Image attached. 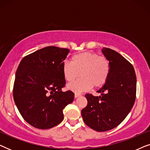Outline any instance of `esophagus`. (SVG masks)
Wrapping results in <instances>:
<instances>
[{"label": "esophagus", "instance_id": "esophagus-1", "mask_svg": "<svg viewBox=\"0 0 150 150\" xmlns=\"http://www.w3.org/2000/svg\"><path fill=\"white\" fill-rule=\"evenodd\" d=\"M81 96V94H80V93H76L75 94H74V97L76 98H79V97H80V96Z\"/></svg>", "mask_w": 150, "mask_h": 150}]
</instances>
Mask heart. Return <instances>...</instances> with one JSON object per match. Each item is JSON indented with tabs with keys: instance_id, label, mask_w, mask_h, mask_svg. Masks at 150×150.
Instances as JSON below:
<instances>
[{
	"instance_id": "1",
	"label": "heart",
	"mask_w": 150,
	"mask_h": 150,
	"mask_svg": "<svg viewBox=\"0 0 150 150\" xmlns=\"http://www.w3.org/2000/svg\"><path fill=\"white\" fill-rule=\"evenodd\" d=\"M110 71L109 61L105 57L89 51L74 54L71 63L65 61L62 65L65 81L72 82L81 76L79 80L67 85V89L76 93L88 91L93 86L95 88L102 87L107 81Z\"/></svg>"
}]
</instances>
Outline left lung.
I'll return each mask as SVG.
<instances>
[{"label":"left lung","instance_id":"8db88e82","mask_svg":"<svg viewBox=\"0 0 150 150\" xmlns=\"http://www.w3.org/2000/svg\"><path fill=\"white\" fill-rule=\"evenodd\" d=\"M102 51L109 61V76L97 91L101 96L86 94L87 105L81 110L85 124L98 132L113 129L124 120L134 105L137 91L132 65L112 49L103 48Z\"/></svg>","mask_w":150,"mask_h":150}]
</instances>
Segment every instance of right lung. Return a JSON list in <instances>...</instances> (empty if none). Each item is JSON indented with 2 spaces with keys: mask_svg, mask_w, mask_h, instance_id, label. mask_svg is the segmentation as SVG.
Instances as JSON below:
<instances>
[{
  "mask_svg": "<svg viewBox=\"0 0 150 150\" xmlns=\"http://www.w3.org/2000/svg\"><path fill=\"white\" fill-rule=\"evenodd\" d=\"M69 49L48 46L26 55L16 73L13 96L22 117L32 126L49 129L63 120V110L74 93L62 91L63 61Z\"/></svg>",
  "mask_w": 150,
  "mask_h": 150,
  "instance_id": "add662e5",
  "label": "right lung"
}]
</instances>
